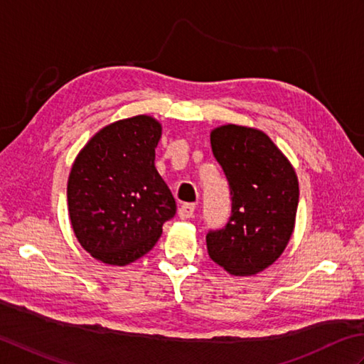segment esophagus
I'll list each match as a JSON object with an SVG mask.
<instances>
[{
	"mask_svg": "<svg viewBox=\"0 0 364 364\" xmlns=\"http://www.w3.org/2000/svg\"><path fill=\"white\" fill-rule=\"evenodd\" d=\"M195 209L196 205L193 203H185L179 207V210H177V213H179V218L182 220H188L193 217V213H195Z\"/></svg>",
	"mask_w": 364,
	"mask_h": 364,
	"instance_id": "esophagus-1",
	"label": "esophagus"
}]
</instances>
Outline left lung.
Returning <instances> with one entry per match:
<instances>
[{
  "label": "left lung",
  "instance_id": "1",
  "mask_svg": "<svg viewBox=\"0 0 364 364\" xmlns=\"http://www.w3.org/2000/svg\"><path fill=\"white\" fill-rule=\"evenodd\" d=\"M210 144L229 183L231 217L207 232V251L231 275H255L275 262L291 239L299 181L261 130L223 125L210 133Z\"/></svg>",
  "mask_w": 364,
  "mask_h": 364
}]
</instances>
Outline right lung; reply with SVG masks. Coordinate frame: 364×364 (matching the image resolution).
<instances>
[{
	"instance_id": "1",
	"label": "right lung",
	"mask_w": 364,
	"mask_h": 364,
	"mask_svg": "<svg viewBox=\"0 0 364 364\" xmlns=\"http://www.w3.org/2000/svg\"><path fill=\"white\" fill-rule=\"evenodd\" d=\"M160 124L135 116L107 125L73 163L68 183L70 223L89 255L111 265L154 248L176 201L155 169Z\"/></svg>"
}]
</instances>
